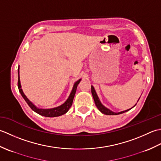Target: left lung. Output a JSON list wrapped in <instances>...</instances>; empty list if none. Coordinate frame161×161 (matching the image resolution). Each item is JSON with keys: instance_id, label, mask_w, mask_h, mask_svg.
Here are the masks:
<instances>
[{"instance_id": "obj_1", "label": "left lung", "mask_w": 161, "mask_h": 161, "mask_svg": "<svg viewBox=\"0 0 161 161\" xmlns=\"http://www.w3.org/2000/svg\"><path fill=\"white\" fill-rule=\"evenodd\" d=\"M91 92H92V97H93L95 105H96V106L97 107L98 109H99V110L100 111L101 113H102L104 114H107V115H117V114H122L124 113H126V112H127V111H129V110L132 109V108L133 107H135L136 105L137 104V103H136L135 106H134L133 107H132L131 108H130V109H128V110H124V111H121V112H119V113H114V112H113V111L110 110V109H108V108H107L106 107H105L101 103L99 98V97L97 96V94L96 91H95L94 88L92 85L91 86ZM139 99H140V98H139ZM139 99L137 100V101H139Z\"/></svg>"}]
</instances>
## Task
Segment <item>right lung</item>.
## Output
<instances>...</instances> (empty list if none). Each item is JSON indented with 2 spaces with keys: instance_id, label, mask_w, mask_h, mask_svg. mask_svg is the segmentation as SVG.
Wrapping results in <instances>:
<instances>
[{
  "instance_id": "obj_1",
  "label": "right lung",
  "mask_w": 161,
  "mask_h": 161,
  "mask_svg": "<svg viewBox=\"0 0 161 161\" xmlns=\"http://www.w3.org/2000/svg\"><path fill=\"white\" fill-rule=\"evenodd\" d=\"M81 79H79L77 80L76 83L74 84L73 88H72V90L71 92V93L69 96L68 99L65 102L59 106L58 107L53 108H48V109H43V108H37L35 105L31 102V101L29 100L27 97L25 96V94L23 92L21 89V82H20V77H19V67L18 68V88L19 90V92L21 93L22 97L24 98V100L25 101V102L28 103V105L31 109L35 111V113H37V114H40V115L44 116V117H58L62 115V114H65L66 113L68 112V110L69 108H71L72 103H73V100L75 96V94H76V89H77V86L79 84L80 82Z\"/></svg>"
}]
</instances>
